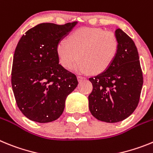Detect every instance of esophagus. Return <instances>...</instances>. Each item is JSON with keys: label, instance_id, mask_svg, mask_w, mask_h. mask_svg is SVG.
I'll use <instances>...</instances> for the list:
<instances>
[{"label": "esophagus", "instance_id": "obj_1", "mask_svg": "<svg viewBox=\"0 0 153 153\" xmlns=\"http://www.w3.org/2000/svg\"><path fill=\"white\" fill-rule=\"evenodd\" d=\"M77 78H78V82H82V81L85 80V79H86L85 77H84V76H81V75H78V77H77Z\"/></svg>", "mask_w": 153, "mask_h": 153}]
</instances>
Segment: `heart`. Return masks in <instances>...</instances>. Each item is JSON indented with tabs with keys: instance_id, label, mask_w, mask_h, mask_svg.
<instances>
[{
	"instance_id": "obj_1",
	"label": "heart",
	"mask_w": 153,
	"mask_h": 153,
	"mask_svg": "<svg viewBox=\"0 0 153 153\" xmlns=\"http://www.w3.org/2000/svg\"><path fill=\"white\" fill-rule=\"evenodd\" d=\"M69 42L62 40L57 46V53L62 65L73 67L79 73H100L108 68L118 51L119 42L115 34L98 27H82L73 31Z\"/></svg>"
}]
</instances>
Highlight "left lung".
I'll return each instance as SVG.
<instances>
[{
    "label": "left lung",
    "instance_id": "left-lung-1",
    "mask_svg": "<svg viewBox=\"0 0 153 153\" xmlns=\"http://www.w3.org/2000/svg\"><path fill=\"white\" fill-rule=\"evenodd\" d=\"M119 48L109 67L89 78L93 89L88 96L91 115L105 123L127 119L137 107L143 77L137 48L132 38L118 28Z\"/></svg>",
    "mask_w": 153,
    "mask_h": 153
}]
</instances>
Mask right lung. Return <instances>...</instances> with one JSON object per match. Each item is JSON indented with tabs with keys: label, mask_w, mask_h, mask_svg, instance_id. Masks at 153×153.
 Listing matches in <instances>:
<instances>
[{
	"label": "right lung",
	"mask_w": 153,
	"mask_h": 153,
	"mask_svg": "<svg viewBox=\"0 0 153 153\" xmlns=\"http://www.w3.org/2000/svg\"><path fill=\"white\" fill-rule=\"evenodd\" d=\"M78 22L42 23L21 37L13 59L11 85L18 108L30 120L51 123L62 115L77 78L59 64L57 46Z\"/></svg>",
	"instance_id": "right-lung-1"
}]
</instances>
